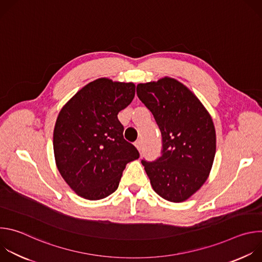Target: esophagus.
Segmentation results:
<instances>
[{"label":"esophagus","instance_id":"1","mask_svg":"<svg viewBox=\"0 0 262 262\" xmlns=\"http://www.w3.org/2000/svg\"><path fill=\"white\" fill-rule=\"evenodd\" d=\"M135 146L137 147V149L139 151H141L142 150V146H143V143H142V141L141 140H138V141H136L135 142Z\"/></svg>","mask_w":262,"mask_h":262}]
</instances>
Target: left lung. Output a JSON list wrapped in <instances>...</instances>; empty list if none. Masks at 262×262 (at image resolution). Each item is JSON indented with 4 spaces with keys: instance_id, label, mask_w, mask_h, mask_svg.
<instances>
[{
    "instance_id": "left-lung-1",
    "label": "left lung",
    "mask_w": 262,
    "mask_h": 262,
    "mask_svg": "<svg viewBox=\"0 0 262 262\" xmlns=\"http://www.w3.org/2000/svg\"><path fill=\"white\" fill-rule=\"evenodd\" d=\"M137 95L162 133V156L155 162L142 160L152 189L168 201H185L203 185L212 167V119L198 97L172 78L139 84Z\"/></svg>"
}]
</instances>
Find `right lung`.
Wrapping results in <instances>:
<instances>
[{
    "label": "right lung",
    "instance_id": "right-lung-1",
    "mask_svg": "<svg viewBox=\"0 0 262 262\" xmlns=\"http://www.w3.org/2000/svg\"><path fill=\"white\" fill-rule=\"evenodd\" d=\"M134 83L97 79L61 108L54 128L57 168L72 191L88 200L114 193L127 163L139 159L123 138L118 113L134 99Z\"/></svg>",
    "mask_w": 262,
    "mask_h": 262
}]
</instances>
